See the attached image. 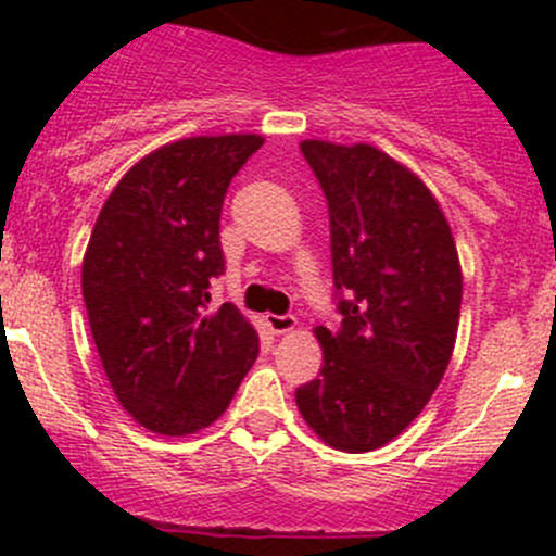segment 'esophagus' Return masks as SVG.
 I'll use <instances>...</instances> for the list:
<instances>
[{
    "label": "esophagus",
    "instance_id": "esophagus-1",
    "mask_svg": "<svg viewBox=\"0 0 556 556\" xmlns=\"http://www.w3.org/2000/svg\"><path fill=\"white\" fill-rule=\"evenodd\" d=\"M266 325L274 333H290L299 325V319L293 314H266Z\"/></svg>",
    "mask_w": 556,
    "mask_h": 556
}]
</instances>
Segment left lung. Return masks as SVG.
<instances>
[{
  "label": "left lung",
  "mask_w": 556,
  "mask_h": 556,
  "mask_svg": "<svg viewBox=\"0 0 556 556\" xmlns=\"http://www.w3.org/2000/svg\"><path fill=\"white\" fill-rule=\"evenodd\" d=\"M330 215L336 330L319 325V377L295 390L306 425L341 452H371L412 425L457 339L463 274L425 182L371 144L301 142Z\"/></svg>",
  "instance_id": "obj_1"
}]
</instances>
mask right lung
<instances>
[{
  "instance_id": "add662e5",
  "label": "right lung",
  "mask_w": 556,
  "mask_h": 556,
  "mask_svg": "<svg viewBox=\"0 0 556 556\" xmlns=\"http://www.w3.org/2000/svg\"><path fill=\"white\" fill-rule=\"evenodd\" d=\"M261 144L257 134L164 144L126 172L93 226L88 323L117 401L153 433L215 422L261 350L237 306H210V282L226 271L223 201Z\"/></svg>"
}]
</instances>
